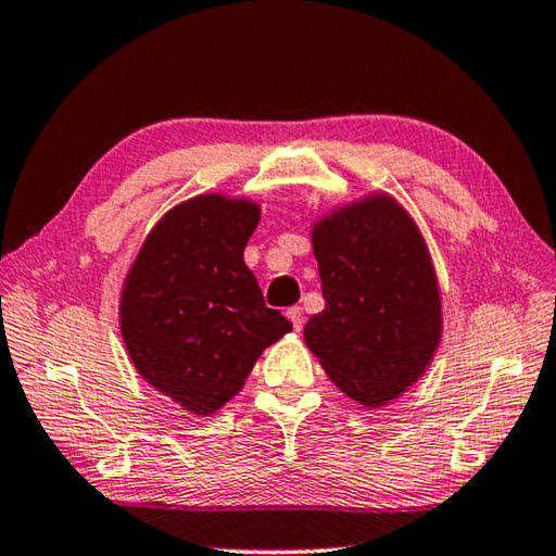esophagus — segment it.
Instances as JSON below:
<instances>
[{
    "instance_id": "obj_1",
    "label": "esophagus",
    "mask_w": 556,
    "mask_h": 556,
    "mask_svg": "<svg viewBox=\"0 0 556 556\" xmlns=\"http://www.w3.org/2000/svg\"><path fill=\"white\" fill-rule=\"evenodd\" d=\"M287 318L293 323V328H296V330L303 328V308L301 306H291L287 311Z\"/></svg>"
}]
</instances>
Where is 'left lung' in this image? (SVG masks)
<instances>
[{"label":"left lung","instance_id":"1","mask_svg":"<svg viewBox=\"0 0 556 556\" xmlns=\"http://www.w3.org/2000/svg\"><path fill=\"white\" fill-rule=\"evenodd\" d=\"M325 308L303 328L332 383L380 407L421 378L441 342V293L417 224L390 194L315 222Z\"/></svg>","mask_w":556,"mask_h":556}]
</instances>
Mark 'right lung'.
Returning a JSON list of instances; mask_svg holds the SVG:
<instances>
[{"label": "right lung", "instance_id": "obj_1", "mask_svg": "<svg viewBox=\"0 0 556 556\" xmlns=\"http://www.w3.org/2000/svg\"><path fill=\"white\" fill-rule=\"evenodd\" d=\"M257 222L255 202L198 194L163 214L127 271V354L149 386L192 415L222 409L260 354L291 332L243 263Z\"/></svg>", "mask_w": 556, "mask_h": 556}]
</instances>
